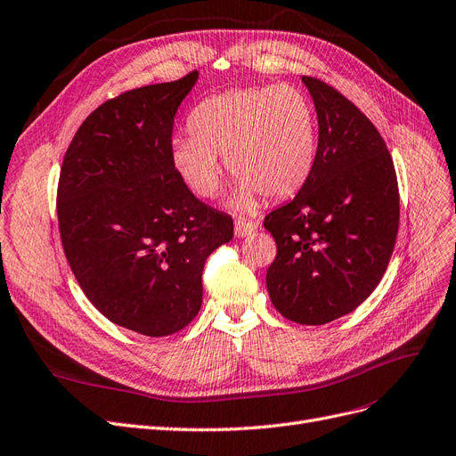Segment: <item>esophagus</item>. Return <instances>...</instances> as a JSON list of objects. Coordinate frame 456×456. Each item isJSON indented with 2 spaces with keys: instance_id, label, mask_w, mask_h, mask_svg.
Wrapping results in <instances>:
<instances>
[{
  "instance_id": "34e87169",
  "label": "esophagus",
  "mask_w": 456,
  "mask_h": 456,
  "mask_svg": "<svg viewBox=\"0 0 456 456\" xmlns=\"http://www.w3.org/2000/svg\"><path fill=\"white\" fill-rule=\"evenodd\" d=\"M256 229H257V224L248 222V219H237V222H234V234H237L239 239L248 237V234H251Z\"/></svg>"
}]
</instances>
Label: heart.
<instances>
[{"instance_id": "heart-1", "label": "heart", "mask_w": 456, "mask_h": 456, "mask_svg": "<svg viewBox=\"0 0 456 456\" xmlns=\"http://www.w3.org/2000/svg\"><path fill=\"white\" fill-rule=\"evenodd\" d=\"M191 137L173 141V163L190 190L212 199L222 183L217 156L237 178L234 205L251 208L259 193L289 197L308 180L317 120L308 95L291 86L240 88L208 97L190 116Z\"/></svg>"}]
</instances>
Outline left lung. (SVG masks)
Here are the masks:
<instances>
[{
	"mask_svg": "<svg viewBox=\"0 0 456 456\" xmlns=\"http://www.w3.org/2000/svg\"><path fill=\"white\" fill-rule=\"evenodd\" d=\"M302 82L317 112L315 163L295 199L265 217L278 246L266 289L289 322L325 325L378 288L396 242L400 195L376 126L323 80Z\"/></svg>",
	"mask_w": 456,
	"mask_h": 456,
	"instance_id": "obj_1",
	"label": "left lung"
}]
</instances>
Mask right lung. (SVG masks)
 <instances>
[{
	"instance_id": "add662e5",
	"label": "right lung",
	"mask_w": 456,
	"mask_h": 456,
	"mask_svg": "<svg viewBox=\"0 0 456 456\" xmlns=\"http://www.w3.org/2000/svg\"><path fill=\"white\" fill-rule=\"evenodd\" d=\"M197 78L105 101L60 171V237L84 295L112 323L151 338L191 323L205 261L232 239L231 216L200 202L173 163L175 116Z\"/></svg>"
}]
</instances>
